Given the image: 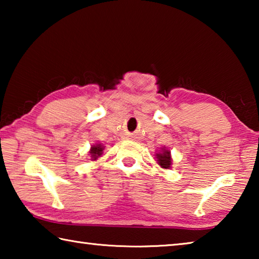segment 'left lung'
Masks as SVG:
<instances>
[{
  "label": "left lung",
  "mask_w": 259,
  "mask_h": 259,
  "mask_svg": "<svg viewBox=\"0 0 259 259\" xmlns=\"http://www.w3.org/2000/svg\"><path fill=\"white\" fill-rule=\"evenodd\" d=\"M155 159L157 161V164H159L161 168L163 169H170L172 164V159H171V153L169 150H166L165 147L160 148V152H157L155 154Z\"/></svg>",
  "instance_id": "obj_1"
}]
</instances>
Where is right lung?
Returning <instances> with one entry per match:
<instances>
[{
    "label": "right lung",
    "instance_id": "obj_1",
    "mask_svg": "<svg viewBox=\"0 0 259 259\" xmlns=\"http://www.w3.org/2000/svg\"><path fill=\"white\" fill-rule=\"evenodd\" d=\"M103 151H104V146L102 144H95L90 147V151H89V155H90V160L91 161H96L98 159V157L102 156L103 154Z\"/></svg>",
    "mask_w": 259,
    "mask_h": 259
}]
</instances>
